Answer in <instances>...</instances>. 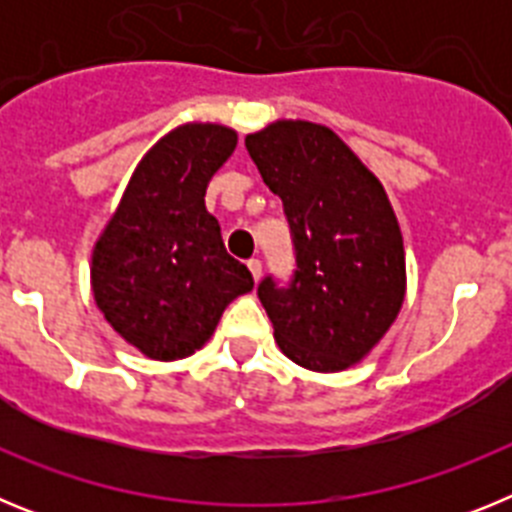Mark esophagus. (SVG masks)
Returning <instances> with one entry per match:
<instances>
[{"label":"esophagus","instance_id":"34e87169","mask_svg":"<svg viewBox=\"0 0 512 512\" xmlns=\"http://www.w3.org/2000/svg\"><path fill=\"white\" fill-rule=\"evenodd\" d=\"M248 271H251L253 282H259V279H261V261L259 259H248Z\"/></svg>","mask_w":512,"mask_h":512}]
</instances>
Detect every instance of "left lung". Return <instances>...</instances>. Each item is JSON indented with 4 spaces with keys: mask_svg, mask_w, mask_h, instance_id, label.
<instances>
[{
    "mask_svg": "<svg viewBox=\"0 0 512 512\" xmlns=\"http://www.w3.org/2000/svg\"><path fill=\"white\" fill-rule=\"evenodd\" d=\"M266 187L284 205L295 277L259 284L287 359L310 372L359 364L405 300V248L387 192L325 125L277 120L246 135Z\"/></svg>",
    "mask_w": 512,
    "mask_h": 512,
    "instance_id": "1",
    "label": "left lung"
}]
</instances>
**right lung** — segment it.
I'll list each match as a JSON object with an SVG mask.
<instances>
[{
	"label": "right lung",
	"instance_id": "1",
	"mask_svg": "<svg viewBox=\"0 0 512 512\" xmlns=\"http://www.w3.org/2000/svg\"><path fill=\"white\" fill-rule=\"evenodd\" d=\"M238 146L215 122L179 125L140 158L92 251V292L104 320L156 361L192 356L220 315L253 289L223 246L205 192Z\"/></svg>",
	"mask_w": 512,
	"mask_h": 512
}]
</instances>
